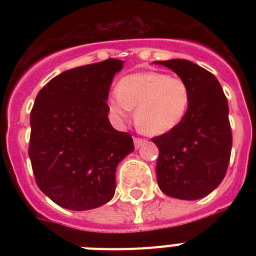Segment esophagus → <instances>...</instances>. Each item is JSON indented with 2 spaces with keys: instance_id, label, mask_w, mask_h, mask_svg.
<instances>
[{
  "instance_id": "34e87169",
  "label": "esophagus",
  "mask_w": 256,
  "mask_h": 256,
  "mask_svg": "<svg viewBox=\"0 0 256 256\" xmlns=\"http://www.w3.org/2000/svg\"><path fill=\"white\" fill-rule=\"evenodd\" d=\"M146 140H144V138H138V136H134V146H136V148H140L142 144H144Z\"/></svg>"
}]
</instances>
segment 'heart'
Returning <instances> with one entry per match:
<instances>
[{
    "label": "heart",
    "mask_w": 256,
    "mask_h": 256,
    "mask_svg": "<svg viewBox=\"0 0 256 256\" xmlns=\"http://www.w3.org/2000/svg\"><path fill=\"white\" fill-rule=\"evenodd\" d=\"M191 92L186 82L160 72L126 76L108 96L112 120L124 124L136 108V122L148 136H164L182 124L190 108Z\"/></svg>",
    "instance_id": "1"
}]
</instances>
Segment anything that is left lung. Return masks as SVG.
I'll use <instances>...</instances> for the list:
<instances>
[{"label": "left lung", "instance_id": "1", "mask_svg": "<svg viewBox=\"0 0 256 256\" xmlns=\"http://www.w3.org/2000/svg\"><path fill=\"white\" fill-rule=\"evenodd\" d=\"M186 82L190 108L178 128L152 138L160 150L158 186L168 196L195 200L220 184L230 162L228 104L214 74L187 60L156 61Z\"/></svg>", "mask_w": 256, "mask_h": 256}]
</instances>
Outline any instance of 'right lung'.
Wrapping results in <instances>:
<instances>
[{"label":"right lung","instance_id":"add662e5","mask_svg":"<svg viewBox=\"0 0 256 256\" xmlns=\"http://www.w3.org/2000/svg\"><path fill=\"white\" fill-rule=\"evenodd\" d=\"M124 61L64 72L40 90L30 112L29 156L40 190L68 210H92L116 192V166L134 152L108 120V96Z\"/></svg>","mask_w":256,"mask_h":256}]
</instances>
